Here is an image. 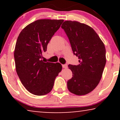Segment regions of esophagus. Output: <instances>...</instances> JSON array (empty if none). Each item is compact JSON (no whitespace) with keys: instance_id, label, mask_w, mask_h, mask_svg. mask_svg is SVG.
Masks as SVG:
<instances>
[{"instance_id":"34e87169","label":"esophagus","mask_w":120,"mask_h":120,"mask_svg":"<svg viewBox=\"0 0 120 120\" xmlns=\"http://www.w3.org/2000/svg\"><path fill=\"white\" fill-rule=\"evenodd\" d=\"M62 67H63V68H68V65H67V64H63V65H62Z\"/></svg>"}]
</instances>
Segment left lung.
Wrapping results in <instances>:
<instances>
[{
  "instance_id": "left-lung-1",
  "label": "left lung",
  "mask_w": 120,
  "mask_h": 120,
  "mask_svg": "<svg viewBox=\"0 0 120 120\" xmlns=\"http://www.w3.org/2000/svg\"><path fill=\"white\" fill-rule=\"evenodd\" d=\"M68 36L79 64H69L73 77L67 82L70 92L82 96L91 92L99 83L106 63L104 44L92 28L78 21H65L61 26Z\"/></svg>"
}]
</instances>
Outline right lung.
I'll return each mask as SVG.
<instances>
[{"mask_svg":"<svg viewBox=\"0 0 120 120\" xmlns=\"http://www.w3.org/2000/svg\"><path fill=\"white\" fill-rule=\"evenodd\" d=\"M63 19H38L19 33L14 51L16 70L22 85L29 92L43 96L50 92L62 66L44 62L42 53Z\"/></svg>","mask_w":120,"mask_h":120,"instance_id":"obj_1","label":"right lung"}]
</instances>
